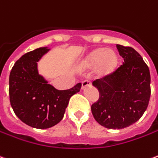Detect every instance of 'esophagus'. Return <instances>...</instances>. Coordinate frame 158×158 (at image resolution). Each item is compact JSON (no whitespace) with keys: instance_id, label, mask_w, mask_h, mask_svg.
Listing matches in <instances>:
<instances>
[{"instance_id":"1","label":"esophagus","mask_w":158,"mask_h":158,"mask_svg":"<svg viewBox=\"0 0 158 158\" xmlns=\"http://www.w3.org/2000/svg\"><path fill=\"white\" fill-rule=\"evenodd\" d=\"M90 84H91V82H90V80L85 79V80L82 81V86H81V88H82V89H85V88L86 86H89V85H90Z\"/></svg>"}]
</instances>
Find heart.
Segmentation results:
<instances>
[{
	"label": "heart",
	"mask_w": 158,
	"mask_h": 158,
	"mask_svg": "<svg viewBox=\"0 0 158 158\" xmlns=\"http://www.w3.org/2000/svg\"><path fill=\"white\" fill-rule=\"evenodd\" d=\"M117 65V56L113 50L98 48L87 57L83 62L85 68H96L98 74L106 75L114 70Z\"/></svg>",
	"instance_id": "heart-1"
}]
</instances>
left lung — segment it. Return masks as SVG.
Wrapping results in <instances>:
<instances>
[{
    "instance_id": "obj_1",
    "label": "left lung",
    "mask_w": 158,
    "mask_h": 158,
    "mask_svg": "<svg viewBox=\"0 0 158 158\" xmlns=\"http://www.w3.org/2000/svg\"><path fill=\"white\" fill-rule=\"evenodd\" d=\"M124 63L92 82L99 98L91 105L95 120L104 127L121 129L139 121L151 98L148 66L132 47L116 44Z\"/></svg>"
}]
</instances>
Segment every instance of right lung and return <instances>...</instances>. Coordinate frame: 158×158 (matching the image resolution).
<instances>
[{"label": "right lung", "mask_w": 158, "mask_h": 158, "mask_svg": "<svg viewBox=\"0 0 158 158\" xmlns=\"http://www.w3.org/2000/svg\"><path fill=\"white\" fill-rule=\"evenodd\" d=\"M39 48L26 53L15 62L9 76L11 106L19 119L35 128L44 129L59 123L69 99L79 92L81 83L59 90L37 73V61L48 51Z\"/></svg>", "instance_id": "add662e5"}]
</instances>
